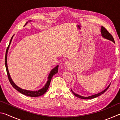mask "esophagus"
Here are the masks:
<instances>
[{
  "label": "esophagus",
  "instance_id": "34e87169",
  "mask_svg": "<svg viewBox=\"0 0 120 120\" xmlns=\"http://www.w3.org/2000/svg\"><path fill=\"white\" fill-rule=\"evenodd\" d=\"M70 66V62L69 61H66V62L64 63V66L66 67H68L69 68Z\"/></svg>",
  "mask_w": 120,
  "mask_h": 120
}]
</instances>
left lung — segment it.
I'll use <instances>...</instances> for the list:
<instances>
[{
    "mask_svg": "<svg viewBox=\"0 0 120 120\" xmlns=\"http://www.w3.org/2000/svg\"><path fill=\"white\" fill-rule=\"evenodd\" d=\"M101 36H103V38H106V39H107L109 40H110L111 41L113 42L114 43H115L114 42V38H113L112 35H111V34L109 33V32L107 31V30L105 28V27H103V26H101ZM110 86V84L109 85V86H107V88L104 89V90L102 91V92H101L100 93H98V94H95V95H92V96H88V97H84V96H80V95H79L76 93H74L73 91L72 90V89H71V92L72 93L74 94V95H75V96H76L77 97H78V98H82V99H92V98H95V97H97L99 96H100L101 95L103 94V93H104L107 90V89L109 88V87Z\"/></svg>",
    "mask_w": 120,
    "mask_h": 120,
    "instance_id": "8db88e82",
    "label": "left lung"
}]
</instances>
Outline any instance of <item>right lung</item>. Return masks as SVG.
Listing matches in <instances>:
<instances>
[{
  "mask_svg": "<svg viewBox=\"0 0 120 120\" xmlns=\"http://www.w3.org/2000/svg\"><path fill=\"white\" fill-rule=\"evenodd\" d=\"M31 21H30L29 22H31ZM27 23H28V22H27V23L25 24V25L24 26H25L26 24H27ZM13 36H12L11 38V41H10L9 45H8V50L10 44H11V42L12 39H13ZM8 50H7V51H8ZM5 62L6 69L8 78V79L9 80L10 83H11V85H12V86H13L15 89H16V90H17V91H19V93H22V94H23L25 95H26V96H30V97H33L40 96H41V95H43L44 94H45V92H46V91H47L48 89L49 88V86H50L51 80V79L52 78L53 76L54 75H55L56 74V73L58 72V67H59L58 65H57V66H56V67H54L53 69H52L51 70L50 74H49V75L48 77L47 82H46V84L44 85V86L43 87V88L39 89V90H38L31 91V90H26V89H22L21 88H20V87H19V86H17V85H16L15 84V83L13 82V81L12 80L11 77V76H10L8 69V66H7V52L6 53Z\"/></svg>",
  "mask_w": 120,
  "mask_h": 120,
  "instance_id": "1",
  "label": "right lung"
}]
</instances>
